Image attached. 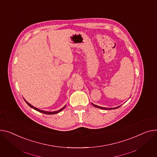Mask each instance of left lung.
<instances>
[{
  "mask_svg": "<svg viewBox=\"0 0 157 157\" xmlns=\"http://www.w3.org/2000/svg\"><path fill=\"white\" fill-rule=\"evenodd\" d=\"M92 105H93L94 107H97V108H98V109H103V110H112V109H117V108H119V107H121V105H120V106H119V107H114V108H105V107H100V106L96 105H95V104H93V103H92Z\"/></svg>",
  "mask_w": 157,
  "mask_h": 157,
  "instance_id": "obj_1",
  "label": "left lung"
}]
</instances>
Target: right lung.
<instances>
[{"mask_svg": "<svg viewBox=\"0 0 157 157\" xmlns=\"http://www.w3.org/2000/svg\"><path fill=\"white\" fill-rule=\"evenodd\" d=\"M25 100V99H24ZM25 101H26V103L28 104V105L30 107H31V108H33V109H34L35 110H37V111H38V112H41V113H45V114H56V113H59V112H60V111H62V110H63L66 107V105H65L64 107H62V109H60V110H57V111H54V112H48V111H45V110H40V109H37V108H36V107H33V105H31L30 103H29L28 101H26V100H25Z\"/></svg>", "mask_w": 157, "mask_h": 157, "instance_id": "add662e5", "label": "right lung"}]
</instances>
